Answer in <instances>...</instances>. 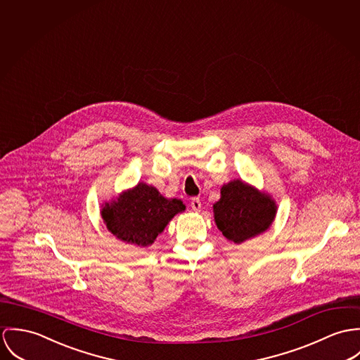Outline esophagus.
Masks as SVG:
<instances>
[{
	"instance_id": "esophagus-1",
	"label": "esophagus",
	"mask_w": 360,
	"mask_h": 360,
	"mask_svg": "<svg viewBox=\"0 0 360 360\" xmlns=\"http://www.w3.org/2000/svg\"><path fill=\"white\" fill-rule=\"evenodd\" d=\"M191 208L193 210V211H196V212H199L200 210H201V202H200L199 199H192L191 201Z\"/></svg>"
}]
</instances>
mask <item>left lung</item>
Wrapping results in <instances>:
<instances>
[{
    "label": "left lung",
    "mask_w": 360,
    "mask_h": 360,
    "mask_svg": "<svg viewBox=\"0 0 360 360\" xmlns=\"http://www.w3.org/2000/svg\"><path fill=\"white\" fill-rule=\"evenodd\" d=\"M212 208L217 228L235 244L266 232L278 214L276 200L241 179L222 185Z\"/></svg>",
    "instance_id": "1"
}]
</instances>
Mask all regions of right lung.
<instances>
[{"label": "right lung", "instance_id": "right-lung-1", "mask_svg": "<svg viewBox=\"0 0 360 360\" xmlns=\"http://www.w3.org/2000/svg\"><path fill=\"white\" fill-rule=\"evenodd\" d=\"M186 205L179 199H167L145 182L122 191L110 201H103L102 219L108 231L117 239L138 247H149L169 221Z\"/></svg>", "mask_w": 360, "mask_h": 360}]
</instances>
